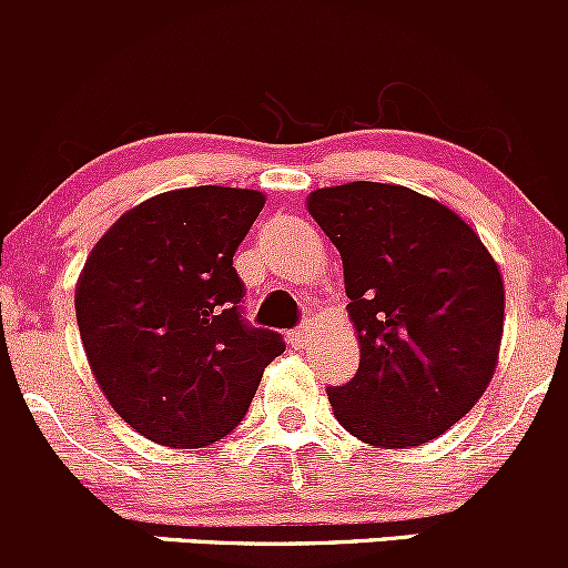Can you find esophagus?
<instances>
[{"label":"esophagus","mask_w":568,"mask_h":568,"mask_svg":"<svg viewBox=\"0 0 568 568\" xmlns=\"http://www.w3.org/2000/svg\"><path fill=\"white\" fill-rule=\"evenodd\" d=\"M312 334L314 331L308 328V325H297V328H292L290 334H286V339H290V345L295 347V351H303V347L312 342Z\"/></svg>","instance_id":"34e87169"}]
</instances>
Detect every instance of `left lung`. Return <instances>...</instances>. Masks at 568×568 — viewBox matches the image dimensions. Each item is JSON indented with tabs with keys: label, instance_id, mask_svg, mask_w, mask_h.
<instances>
[{
	"label": "left lung",
	"instance_id": "obj_1",
	"mask_svg": "<svg viewBox=\"0 0 568 568\" xmlns=\"http://www.w3.org/2000/svg\"><path fill=\"white\" fill-rule=\"evenodd\" d=\"M308 215L345 267L358 369L328 386L342 428L375 447L436 439L480 400L497 367L505 290L480 237L400 184L314 190Z\"/></svg>",
	"mask_w": 568,
	"mask_h": 568
}]
</instances>
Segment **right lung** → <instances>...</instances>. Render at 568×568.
<instances>
[{
  "label": "right lung",
  "instance_id": "right-lung-1",
  "mask_svg": "<svg viewBox=\"0 0 568 568\" xmlns=\"http://www.w3.org/2000/svg\"><path fill=\"white\" fill-rule=\"evenodd\" d=\"M265 195L184 187L129 210L95 243L77 284V323L101 392L123 423L195 450L243 423L282 334L243 317L234 251Z\"/></svg>",
  "mask_w": 568,
  "mask_h": 568
}]
</instances>
